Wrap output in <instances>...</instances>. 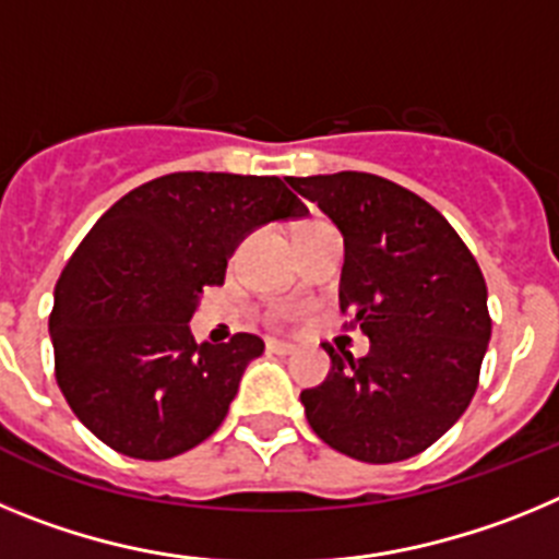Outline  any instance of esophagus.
Here are the masks:
<instances>
[{
  "label": "esophagus",
  "instance_id": "esophagus-1",
  "mask_svg": "<svg viewBox=\"0 0 559 559\" xmlns=\"http://www.w3.org/2000/svg\"><path fill=\"white\" fill-rule=\"evenodd\" d=\"M265 349L274 355H294L296 353L294 344H288V341H276V338H271L269 344H265Z\"/></svg>",
  "mask_w": 559,
  "mask_h": 559
}]
</instances>
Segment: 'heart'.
Masks as SVG:
<instances>
[{
    "label": "heart",
    "instance_id": "b5f03b06",
    "mask_svg": "<svg viewBox=\"0 0 559 559\" xmlns=\"http://www.w3.org/2000/svg\"><path fill=\"white\" fill-rule=\"evenodd\" d=\"M316 224H322V221H308V224H302L299 229H305V226H316Z\"/></svg>",
    "mask_w": 559,
    "mask_h": 559
}]
</instances>
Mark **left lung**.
I'll use <instances>...</instances> for the list:
<instances>
[{
	"instance_id": "left-lung-1",
	"label": "left lung",
	"mask_w": 559,
	"mask_h": 559,
	"mask_svg": "<svg viewBox=\"0 0 559 559\" xmlns=\"http://www.w3.org/2000/svg\"><path fill=\"white\" fill-rule=\"evenodd\" d=\"M344 235L341 313L369 353L330 355L305 389L316 437L358 462H403L431 448L471 406L490 344L476 257L428 201L372 173L285 179Z\"/></svg>"
}]
</instances>
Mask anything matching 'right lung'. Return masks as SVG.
Wrapping results in <instances>:
<instances>
[{
  "mask_svg": "<svg viewBox=\"0 0 559 559\" xmlns=\"http://www.w3.org/2000/svg\"><path fill=\"white\" fill-rule=\"evenodd\" d=\"M305 215L276 176L170 173L122 195L69 257L49 313L56 380L83 426L145 462L218 431L265 344H195L190 319L249 231Z\"/></svg>",
  "mask_w": 559,
  "mask_h": 559,
  "instance_id": "right-lung-1",
  "label": "right lung"
}]
</instances>
